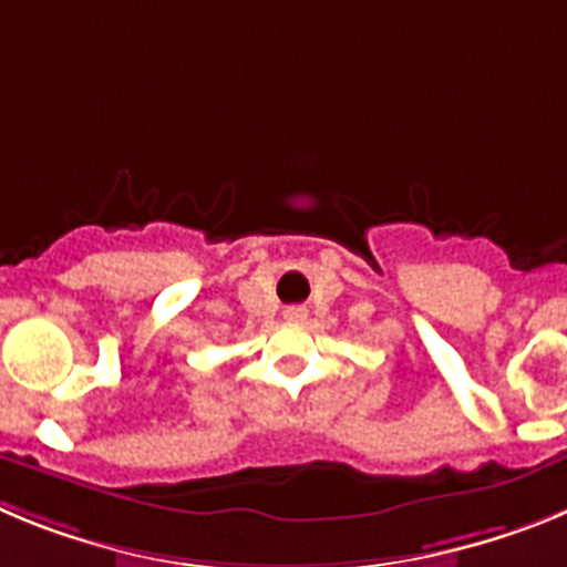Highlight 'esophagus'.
Segmentation results:
<instances>
[{
  "instance_id": "obj_1",
  "label": "esophagus",
  "mask_w": 567,
  "mask_h": 567,
  "mask_svg": "<svg viewBox=\"0 0 567 567\" xmlns=\"http://www.w3.org/2000/svg\"><path fill=\"white\" fill-rule=\"evenodd\" d=\"M284 318H287L289 323H303V320H307V309H303V307H289L287 312H284Z\"/></svg>"
}]
</instances>
